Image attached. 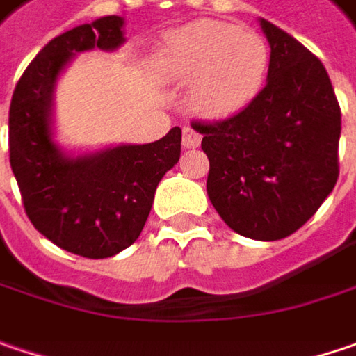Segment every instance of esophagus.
Segmentation results:
<instances>
[{"label":"esophagus","mask_w":356,"mask_h":356,"mask_svg":"<svg viewBox=\"0 0 356 356\" xmlns=\"http://www.w3.org/2000/svg\"><path fill=\"white\" fill-rule=\"evenodd\" d=\"M200 141H202V136H200L198 131H194L192 127H184V131H182V145H184L186 149L198 147Z\"/></svg>","instance_id":"esophagus-1"}]
</instances>
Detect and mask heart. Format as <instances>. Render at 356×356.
Returning a JSON list of instances; mask_svg holds the SVG:
<instances>
[{"mask_svg": "<svg viewBox=\"0 0 356 356\" xmlns=\"http://www.w3.org/2000/svg\"><path fill=\"white\" fill-rule=\"evenodd\" d=\"M269 48L257 32L218 19H196L172 30L152 56L160 81L191 83L186 103L204 119L243 111L266 81Z\"/></svg>", "mask_w": 356, "mask_h": 356, "instance_id": "obj_1", "label": "heart"}]
</instances>
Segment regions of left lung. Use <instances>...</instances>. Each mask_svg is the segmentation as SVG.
I'll use <instances>...</instances> for the list:
<instances>
[{
  "instance_id": "obj_1",
  "label": "left lung",
  "mask_w": 356,
  "mask_h": 356,
  "mask_svg": "<svg viewBox=\"0 0 356 356\" xmlns=\"http://www.w3.org/2000/svg\"><path fill=\"white\" fill-rule=\"evenodd\" d=\"M271 54L264 90L241 113L196 123L211 170L207 192L243 237L277 241L320 209L339 178L341 107L324 64L259 17Z\"/></svg>"
}]
</instances>
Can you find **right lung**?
<instances>
[{
    "mask_svg": "<svg viewBox=\"0 0 356 356\" xmlns=\"http://www.w3.org/2000/svg\"><path fill=\"white\" fill-rule=\"evenodd\" d=\"M125 19L105 15L50 40L30 63L10 105V164L32 225L89 259L113 257L140 237L154 194L180 160V127L152 143H119L72 152L56 140L54 92L81 52H115Z\"/></svg>",
    "mask_w": 356,
    "mask_h": 356,
    "instance_id": "obj_1",
    "label": "right lung"
}]
</instances>
